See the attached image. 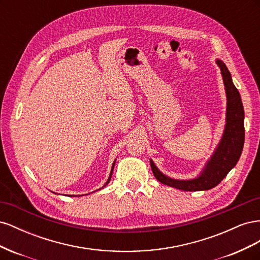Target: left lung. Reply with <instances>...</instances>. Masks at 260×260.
<instances>
[{
	"mask_svg": "<svg viewBox=\"0 0 260 260\" xmlns=\"http://www.w3.org/2000/svg\"><path fill=\"white\" fill-rule=\"evenodd\" d=\"M216 64L221 72L226 95L225 124L221 140H220L210 158L206 161L200 175L188 180L174 179L164 175L157 168L154 161L149 159L155 178L165 185L190 192L210 190L221 182L240 159L244 146V139H245L242 100L240 92L233 84L231 74L224 62L217 58Z\"/></svg>",
	"mask_w": 260,
	"mask_h": 260,
	"instance_id": "left-lung-1",
	"label": "left lung"
}]
</instances>
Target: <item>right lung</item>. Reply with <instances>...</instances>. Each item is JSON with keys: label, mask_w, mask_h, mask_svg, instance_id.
<instances>
[{"label": "right lung", "mask_w": 260, "mask_h": 260, "mask_svg": "<svg viewBox=\"0 0 260 260\" xmlns=\"http://www.w3.org/2000/svg\"><path fill=\"white\" fill-rule=\"evenodd\" d=\"M115 162H116V159H115V161L113 162V166H112V170H111V174H109V177H108V179H107V181H106V183L104 184V186H106L107 184H108V182L109 181H111V178H112V175H113V171H114V167H115ZM103 186V187H104ZM103 187H101V188H103ZM101 188H99V190H101ZM69 196H76V195H69Z\"/></svg>", "instance_id": "1"}]
</instances>
